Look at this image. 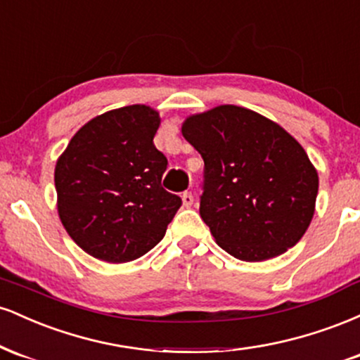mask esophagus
I'll use <instances>...</instances> for the list:
<instances>
[{
  "instance_id": "34e87169",
  "label": "esophagus",
  "mask_w": 360,
  "mask_h": 360,
  "mask_svg": "<svg viewBox=\"0 0 360 360\" xmlns=\"http://www.w3.org/2000/svg\"><path fill=\"white\" fill-rule=\"evenodd\" d=\"M181 198H183V205L186 206V208H189V206L193 205L194 198H193V194H191V193L186 191V193H183V196H181Z\"/></svg>"
}]
</instances>
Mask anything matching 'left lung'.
<instances>
[{"instance_id": "1", "label": "left lung", "mask_w": 360, "mask_h": 360, "mask_svg": "<svg viewBox=\"0 0 360 360\" xmlns=\"http://www.w3.org/2000/svg\"><path fill=\"white\" fill-rule=\"evenodd\" d=\"M181 131L205 160L200 214L223 250L260 262L300 242L315 214L318 172L298 140L235 105L191 115Z\"/></svg>"}]
</instances>
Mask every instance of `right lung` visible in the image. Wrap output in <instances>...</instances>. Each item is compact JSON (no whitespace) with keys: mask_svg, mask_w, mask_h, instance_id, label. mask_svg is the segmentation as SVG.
<instances>
[{"mask_svg":"<svg viewBox=\"0 0 360 360\" xmlns=\"http://www.w3.org/2000/svg\"><path fill=\"white\" fill-rule=\"evenodd\" d=\"M160 117L147 105L106 111L82 125L56 164L57 212L94 259L142 257L164 238L181 206L160 181L167 159L154 146Z\"/></svg>","mask_w":360,"mask_h":360,"instance_id":"1","label":"right lung"}]
</instances>
